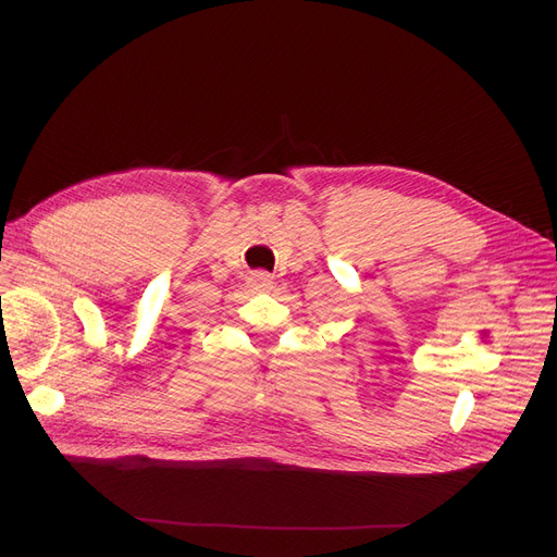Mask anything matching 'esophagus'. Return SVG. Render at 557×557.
I'll list each match as a JSON object with an SVG mask.
<instances>
[{
  "label": "esophagus",
  "instance_id": "obj_1",
  "mask_svg": "<svg viewBox=\"0 0 557 557\" xmlns=\"http://www.w3.org/2000/svg\"><path fill=\"white\" fill-rule=\"evenodd\" d=\"M257 288H267L271 284V275L269 273H255L252 280H250Z\"/></svg>",
  "mask_w": 557,
  "mask_h": 557
}]
</instances>
